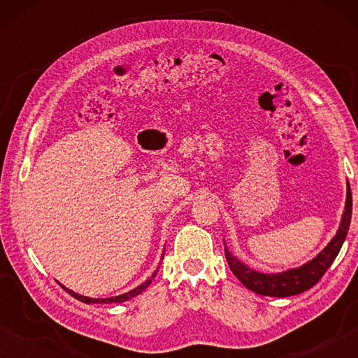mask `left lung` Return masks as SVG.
<instances>
[{
	"label": "left lung",
	"instance_id": "obj_1",
	"mask_svg": "<svg viewBox=\"0 0 358 358\" xmlns=\"http://www.w3.org/2000/svg\"><path fill=\"white\" fill-rule=\"evenodd\" d=\"M352 218V192L350 185L347 187V200H345V210L342 215L341 227L337 229L336 236L331 239V243L313 259V261L306 262L305 266L298 268H290V271L280 272V273H262L257 271H252L248 266H244L241 261H238L231 252L224 248V256H227L228 266L231 272L236 275L239 282L249 290L257 293V295L266 296H292L298 295L310 290L313 285H316L324 275L331 264L339 254L344 239L347 236L350 227Z\"/></svg>",
	"mask_w": 358,
	"mask_h": 358
}]
</instances>
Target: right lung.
<instances>
[{"mask_svg": "<svg viewBox=\"0 0 358 358\" xmlns=\"http://www.w3.org/2000/svg\"><path fill=\"white\" fill-rule=\"evenodd\" d=\"M158 272V271H156ZM156 272L153 273V275H151L148 280H145L143 283H141L140 287H136V288H134V290L131 292H129V293H124V295H119V296H112V298H90V296H83V295H78V293H75V292H71V290H68V288H65V290L70 293L71 296H75L76 300H80V301H83V303H122V301H127V300H130V298H134V296H136V295H140L141 292L145 290L146 287L150 285L151 283V278H153L155 275H156Z\"/></svg>", "mask_w": 358, "mask_h": 358, "instance_id": "1", "label": "right lung"}]
</instances>
